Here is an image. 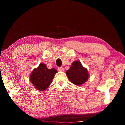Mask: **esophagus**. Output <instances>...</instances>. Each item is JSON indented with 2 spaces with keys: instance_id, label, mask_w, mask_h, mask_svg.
<instances>
[{
  "instance_id": "obj_1",
  "label": "esophagus",
  "mask_w": 125,
  "mask_h": 125,
  "mask_svg": "<svg viewBox=\"0 0 125 125\" xmlns=\"http://www.w3.org/2000/svg\"><path fill=\"white\" fill-rule=\"evenodd\" d=\"M58 70L60 72H63V71H64V68H63V67H59L58 68Z\"/></svg>"
}]
</instances>
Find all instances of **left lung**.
<instances>
[{"instance_id":"left-lung-1","label":"left lung","mask_w":125,"mask_h":125,"mask_svg":"<svg viewBox=\"0 0 125 125\" xmlns=\"http://www.w3.org/2000/svg\"><path fill=\"white\" fill-rule=\"evenodd\" d=\"M66 74L69 81L78 86L85 83L89 77L87 69L79 61H74L70 68L66 71Z\"/></svg>"}]
</instances>
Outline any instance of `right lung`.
Returning a JSON list of instances; mask_svg holds the SVG:
<instances>
[{"label": "right lung", "mask_w": 125, "mask_h": 125, "mask_svg": "<svg viewBox=\"0 0 125 125\" xmlns=\"http://www.w3.org/2000/svg\"><path fill=\"white\" fill-rule=\"evenodd\" d=\"M57 73L54 68L48 69L44 63H40L37 68L33 69L30 76V81L36 89L44 91L52 83L54 75Z\"/></svg>", "instance_id": "add662e5"}]
</instances>
